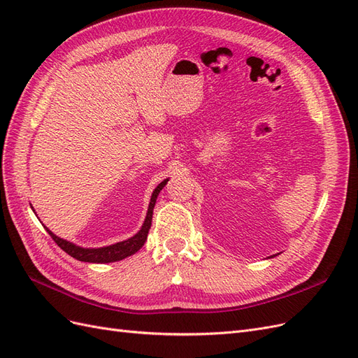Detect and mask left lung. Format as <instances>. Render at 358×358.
Segmentation results:
<instances>
[{"instance_id": "left-lung-1", "label": "left lung", "mask_w": 358, "mask_h": 358, "mask_svg": "<svg viewBox=\"0 0 358 358\" xmlns=\"http://www.w3.org/2000/svg\"><path fill=\"white\" fill-rule=\"evenodd\" d=\"M268 258H272V257H268Z\"/></svg>"}]
</instances>
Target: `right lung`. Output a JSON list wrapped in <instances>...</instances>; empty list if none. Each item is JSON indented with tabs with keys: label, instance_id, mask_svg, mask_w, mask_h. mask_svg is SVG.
I'll return each instance as SVG.
<instances>
[{
	"label": "right lung",
	"instance_id": "1",
	"mask_svg": "<svg viewBox=\"0 0 358 358\" xmlns=\"http://www.w3.org/2000/svg\"><path fill=\"white\" fill-rule=\"evenodd\" d=\"M169 182V179L162 180L159 185L154 189L152 196H150V201H149V208H148V213H146V218L145 222L142 225V229H140L133 237H129L127 241L122 242H117L109 246H103V248H82L74 245L66 239H61L57 234H53L48 227L45 229L48 230V233L50 234V237L55 243L62 249V251H66L69 255H71L73 258L79 259V262H85V263H113V262H119V259H124L129 255L136 254L140 248H142L148 239V233L150 229V224H152V213H154V208H155V203H157V197L159 191L166 187V183ZM34 210V209H32Z\"/></svg>",
	"mask_w": 358,
	"mask_h": 358
}]
</instances>
